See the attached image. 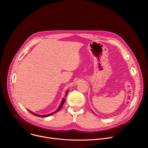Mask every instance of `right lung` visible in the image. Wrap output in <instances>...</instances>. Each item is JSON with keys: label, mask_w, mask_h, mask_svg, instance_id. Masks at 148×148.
I'll use <instances>...</instances> for the list:
<instances>
[{"label": "right lung", "mask_w": 148, "mask_h": 148, "mask_svg": "<svg viewBox=\"0 0 148 148\" xmlns=\"http://www.w3.org/2000/svg\"><path fill=\"white\" fill-rule=\"evenodd\" d=\"M68 92H69V91H67L66 92V95H65V97L67 96V94H68ZM65 101H66V98H63L62 99V101H61V104H60V105L59 106V107L58 108V109L56 110V111H55L54 112H53V113H51V114H47V115H38V114H35V113H34V112H32V111H30V110H27L31 114H32L33 115H35V116H38V117H42V118H44V117H47V116H50V115H52L53 114H55V113H56L57 112H58V111H59V110H60V109L61 108V107H62V105H63V104H64V102H65Z\"/></svg>", "instance_id": "add662e5"}]
</instances>
